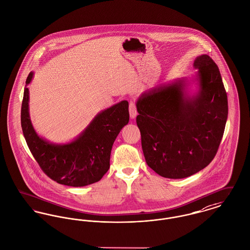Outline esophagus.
Wrapping results in <instances>:
<instances>
[{"label":"esophagus","instance_id":"1","mask_svg":"<svg viewBox=\"0 0 250 250\" xmlns=\"http://www.w3.org/2000/svg\"><path fill=\"white\" fill-rule=\"evenodd\" d=\"M129 112H130V117L134 118L137 115V111H136V105L135 102L133 100L130 101V105H129Z\"/></svg>","mask_w":250,"mask_h":250}]
</instances>
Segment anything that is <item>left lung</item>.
Instances as JSON below:
<instances>
[{
	"label": "left lung",
	"mask_w": 250,
	"mask_h": 250,
	"mask_svg": "<svg viewBox=\"0 0 250 250\" xmlns=\"http://www.w3.org/2000/svg\"><path fill=\"white\" fill-rule=\"evenodd\" d=\"M193 66L198 69L195 95H188L182 79L150 89L136 102L146 162L166 178L188 177L208 166L228 119V96L216 63L201 55Z\"/></svg>",
	"instance_id": "1"
}]
</instances>
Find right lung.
Returning a JSON list of instances; mask_svg holds the SVG:
<instances>
[{"mask_svg": "<svg viewBox=\"0 0 250 250\" xmlns=\"http://www.w3.org/2000/svg\"><path fill=\"white\" fill-rule=\"evenodd\" d=\"M33 72L25 83H30ZM29 91L24 88L21 111L23 136L42 171L57 183L84 187L100 181L110 167L113 144L129 122V103L123 100L100 112L83 133L67 144H53L34 130L28 110Z\"/></svg>", "mask_w": 250, "mask_h": 250, "instance_id": "obj_1", "label": "right lung"}]
</instances>
